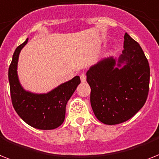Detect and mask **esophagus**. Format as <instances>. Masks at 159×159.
<instances>
[{
    "mask_svg": "<svg viewBox=\"0 0 159 159\" xmlns=\"http://www.w3.org/2000/svg\"><path fill=\"white\" fill-rule=\"evenodd\" d=\"M80 78H81V81L82 82H85L86 81V76L85 73H82L81 75H80Z\"/></svg>",
    "mask_w": 159,
    "mask_h": 159,
    "instance_id": "1",
    "label": "esophagus"
}]
</instances>
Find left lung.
<instances>
[{
  "label": "left lung",
  "instance_id": "8db88e82",
  "mask_svg": "<svg viewBox=\"0 0 159 159\" xmlns=\"http://www.w3.org/2000/svg\"><path fill=\"white\" fill-rule=\"evenodd\" d=\"M123 48L118 59L105 58L86 73L93 112L107 125L131 118L144 106L149 93L150 71L142 48L126 33Z\"/></svg>",
  "mask_w": 159,
  "mask_h": 159
}]
</instances>
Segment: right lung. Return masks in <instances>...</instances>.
Segmentation results:
<instances>
[{"label": "right lung", "instance_id": "obj_1", "mask_svg": "<svg viewBox=\"0 0 159 159\" xmlns=\"http://www.w3.org/2000/svg\"><path fill=\"white\" fill-rule=\"evenodd\" d=\"M28 38L15 50L9 68L10 95L14 109L18 115L29 126L40 130H52L59 127L65 118L68 100L81 83L78 76L60 84L52 91L37 94L23 88L18 77L19 53L28 43Z\"/></svg>", "mask_w": 159, "mask_h": 159}]
</instances>
